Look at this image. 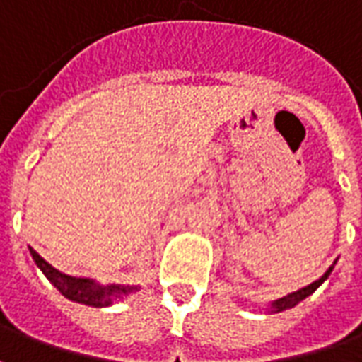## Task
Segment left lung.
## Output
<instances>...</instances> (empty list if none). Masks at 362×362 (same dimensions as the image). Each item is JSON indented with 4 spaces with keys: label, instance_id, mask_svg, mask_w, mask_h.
I'll return each mask as SVG.
<instances>
[{
    "label": "left lung",
    "instance_id": "left-lung-1",
    "mask_svg": "<svg viewBox=\"0 0 362 362\" xmlns=\"http://www.w3.org/2000/svg\"><path fill=\"white\" fill-rule=\"evenodd\" d=\"M331 270H333V267H329V269H327V272H325V274H323L320 280H315V282H312V284H308V286L302 288V290H298V292H292V294L284 296V298H278V300H274V302L270 304V312L278 313V312H284V310H290V308H294L298 302H302L304 298H308L310 294H313L317 288L322 286L323 282L327 280V276L331 274Z\"/></svg>",
    "mask_w": 362,
    "mask_h": 362
}]
</instances>
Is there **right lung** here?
I'll use <instances>...</instances> for the list:
<instances>
[{
    "mask_svg": "<svg viewBox=\"0 0 362 362\" xmlns=\"http://www.w3.org/2000/svg\"><path fill=\"white\" fill-rule=\"evenodd\" d=\"M29 251H31V257L37 262V267L54 284L58 292L64 298H68V300L78 302V304L92 305V308H105V305L113 304L115 300L123 298V296L139 290V286H119V284L100 286V284H95L90 278L68 276V274H62L54 267H50L49 262L42 259L37 251H33V249H29Z\"/></svg>",
    "mask_w": 362,
    "mask_h": 362,
    "instance_id": "obj_1",
    "label": "right lung"
}]
</instances>
